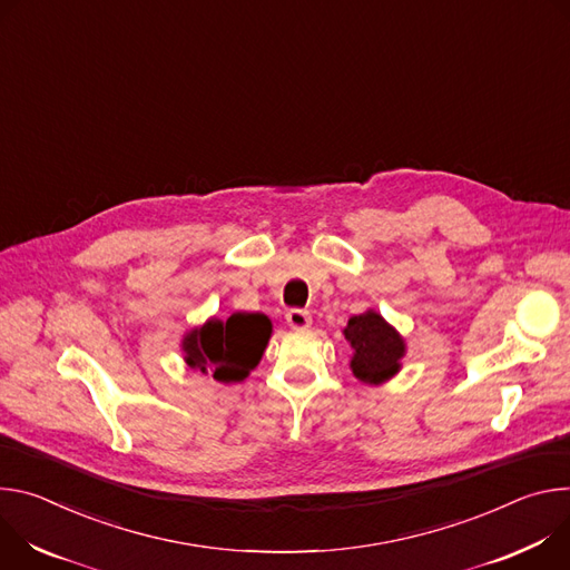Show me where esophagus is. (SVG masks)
Masks as SVG:
<instances>
[{
	"instance_id": "34e87169",
	"label": "esophagus",
	"mask_w": 570,
	"mask_h": 570,
	"mask_svg": "<svg viewBox=\"0 0 570 570\" xmlns=\"http://www.w3.org/2000/svg\"><path fill=\"white\" fill-rule=\"evenodd\" d=\"M285 320H287V324H289L294 331H303V328H309V324H312V314H309L307 309L292 307V309H287Z\"/></svg>"
}]
</instances>
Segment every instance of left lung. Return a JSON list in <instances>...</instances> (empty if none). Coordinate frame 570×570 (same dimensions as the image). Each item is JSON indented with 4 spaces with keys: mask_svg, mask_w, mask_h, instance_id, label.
Instances as JSON below:
<instances>
[{
    "mask_svg": "<svg viewBox=\"0 0 570 570\" xmlns=\"http://www.w3.org/2000/svg\"><path fill=\"white\" fill-rule=\"evenodd\" d=\"M344 335L353 348L351 368L362 383H385L387 377L399 371L405 344L401 335L377 312L368 309L355 314V317L348 320Z\"/></svg>",
    "mask_w": 570,
    "mask_h": 570,
    "instance_id": "left-lung-1",
    "label": "left lung"
}]
</instances>
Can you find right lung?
<instances>
[{"mask_svg": "<svg viewBox=\"0 0 570 570\" xmlns=\"http://www.w3.org/2000/svg\"><path fill=\"white\" fill-rule=\"evenodd\" d=\"M272 335V322L261 312H235L226 322L210 320L183 340L189 368L219 383H239L256 368Z\"/></svg>", "mask_w": 570, "mask_h": 570, "instance_id": "1", "label": "right lung"}]
</instances>
